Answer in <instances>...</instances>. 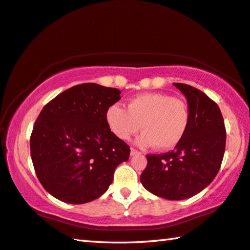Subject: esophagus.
<instances>
[{"label": "esophagus", "mask_w": 250, "mask_h": 250, "mask_svg": "<svg viewBox=\"0 0 250 250\" xmlns=\"http://www.w3.org/2000/svg\"><path fill=\"white\" fill-rule=\"evenodd\" d=\"M139 153H140V152L138 151V150H136V149H133V148L130 149V156H131V157L137 156V154H139Z\"/></svg>", "instance_id": "esophagus-1"}]
</instances>
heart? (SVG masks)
Returning a JSON list of instances; mask_svg holds the SVG:
<instances>
[{
    "label": "heart",
    "mask_w": 250,
    "mask_h": 250,
    "mask_svg": "<svg viewBox=\"0 0 250 250\" xmlns=\"http://www.w3.org/2000/svg\"><path fill=\"white\" fill-rule=\"evenodd\" d=\"M110 131L120 140H128L139 129L136 144L141 148L156 146L159 150L173 149L187 132L190 112L180 99L160 92L142 93L131 98L126 110L119 104L105 111Z\"/></svg>",
    "instance_id": "heart-1"
}]
</instances>
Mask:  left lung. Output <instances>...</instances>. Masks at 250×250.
Returning <instances> with one entry per match:
<instances>
[{
	"label": "left lung",
	"mask_w": 250,
	"mask_h": 250,
	"mask_svg": "<svg viewBox=\"0 0 250 250\" xmlns=\"http://www.w3.org/2000/svg\"><path fill=\"white\" fill-rule=\"evenodd\" d=\"M187 99L190 122L172 151L148 154L140 181L149 192L168 200L199 193L215 179L226 146V129L219 106L200 90L173 83Z\"/></svg>",
	"instance_id": "1"
}]
</instances>
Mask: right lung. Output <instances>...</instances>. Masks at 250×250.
Returning a JSON list of instances; mask_svg holds the SVG:
<instances>
[{"label":"right lung","instance_id":"right-lung-1","mask_svg":"<svg viewBox=\"0 0 250 250\" xmlns=\"http://www.w3.org/2000/svg\"><path fill=\"white\" fill-rule=\"evenodd\" d=\"M114 88L83 83L49 102L35 121L31 158L39 181L63 203L80 205L101 197L130 149L110 131L105 111L121 99Z\"/></svg>","mask_w":250,"mask_h":250}]
</instances>
